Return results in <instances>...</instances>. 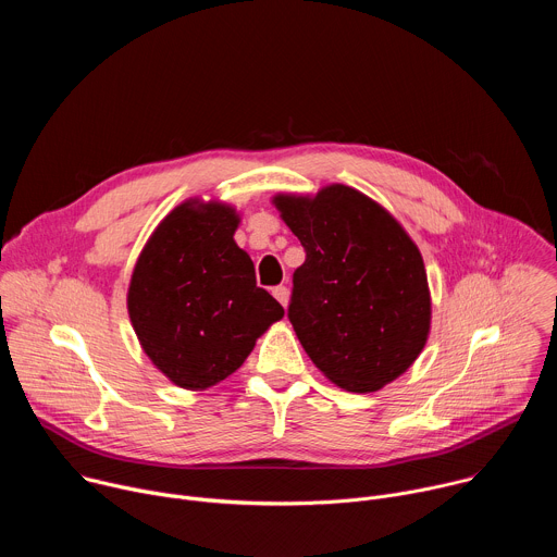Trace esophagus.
<instances>
[{
    "label": "esophagus",
    "mask_w": 557,
    "mask_h": 557,
    "mask_svg": "<svg viewBox=\"0 0 557 557\" xmlns=\"http://www.w3.org/2000/svg\"><path fill=\"white\" fill-rule=\"evenodd\" d=\"M273 295H275V299L286 308L288 306V288L286 286H277V288H273Z\"/></svg>",
    "instance_id": "esophagus-1"
}]
</instances>
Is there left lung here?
<instances>
[{
    "mask_svg": "<svg viewBox=\"0 0 557 557\" xmlns=\"http://www.w3.org/2000/svg\"><path fill=\"white\" fill-rule=\"evenodd\" d=\"M306 262L293 275L288 320L310 361L348 392L401 376L430 337L423 256L385 207L348 185L275 194Z\"/></svg>",
    "mask_w": 557,
    "mask_h": 557,
    "instance_id": "1",
    "label": "left lung"
}]
</instances>
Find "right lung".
<instances>
[{
	"mask_svg": "<svg viewBox=\"0 0 557 557\" xmlns=\"http://www.w3.org/2000/svg\"><path fill=\"white\" fill-rule=\"evenodd\" d=\"M240 213L189 198L149 235L127 288L143 352L172 383L207 389L240 368L284 308L256 286V269L233 235Z\"/></svg>",
	"mask_w": 557,
	"mask_h": 557,
	"instance_id": "obj_1",
	"label": "right lung"
}]
</instances>
